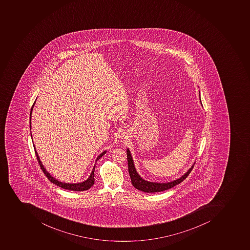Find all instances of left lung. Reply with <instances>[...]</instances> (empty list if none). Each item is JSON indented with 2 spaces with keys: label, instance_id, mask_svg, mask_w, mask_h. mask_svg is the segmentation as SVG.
<instances>
[{
  "label": "left lung",
  "instance_id": "obj_1",
  "mask_svg": "<svg viewBox=\"0 0 250 250\" xmlns=\"http://www.w3.org/2000/svg\"><path fill=\"white\" fill-rule=\"evenodd\" d=\"M199 94H200V92H199ZM200 104H201V100H200ZM201 105H202V104H201ZM126 151H127V159H128V173H129V175H130L132 186H134L136 189L141 190L142 192H147V193L162 192V191H165V190L173 188V186H177L178 184L183 182L184 180L188 177L190 172H191L192 168H193L194 164H195V163H194L192 167L187 170V172L184 173L182 177H180L179 178H177L176 180H173L171 182H162V183L161 182H149V181H146V180L141 178L140 174L136 171L134 162H133V159H132V155H131L129 149L127 148Z\"/></svg>",
  "mask_w": 250,
  "mask_h": 250
}]
</instances>
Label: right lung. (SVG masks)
Listing matches in <instances>:
<instances>
[{
    "label": "right lung",
    "mask_w": 250,
    "mask_h": 250,
    "mask_svg": "<svg viewBox=\"0 0 250 250\" xmlns=\"http://www.w3.org/2000/svg\"><path fill=\"white\" fill-rule=\"evenodd\" d=\"M35 101L33 105H32V107H31V113H30V128L31 129V114H32V110H33L34 106H35ZM31 139H32V135H31ZM34 145V148H35V154H36V156H37L38 161L40 163V167H41V169H42V171L45 173V176L47 177L48 179L50 180V182L52 183L55 184L57 186H59L61 188H64V189H68L72 190V191H84V190L89 189V188H91V186H93L94 183H95V178H94V176H95V165H94L93 169H92V171H91V174L89 176L87 180H85L84 182H80V183H66V182H62L60 181H58L56 178H54L51 174H50V173L45 169V168L44 167V166L42 165V163L41 160H40V156L38 155L37 151H36V148H35V145ZM106 151H104V152H102L99 156L97 157V159L95 160V162H97L102 156H104L105 155Z\"/></svg>",
    "instance_id": "obj_1"
}]
</instances>
